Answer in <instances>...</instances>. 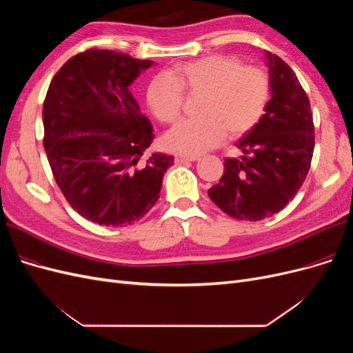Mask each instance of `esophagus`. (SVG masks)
Listing matches in <instances>:
<instances>
[{"instance_id":"34e87169","label":"esophagus","mask_w":353,"mask_h":353,"mask_svg":"<svg viewBox=\"0 0 353 353\" xmlns=\"http://www.w3.org/2000/svg\"><path fill=\"white\" fill-rule=\"evenodd\" d=\"M199 160V156H187V154H175L176 163H185V162H196Z\"/></svg>"}]
</instances>
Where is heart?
Segmentation results:
<instances>
[{
	"mask_svg": "<svg viewBox=\"0 0 353 353\" xmlns=\"http://www.w3.org/2000/svg\"><path fill=\"white\" fill-rule=\"evenodd\" d=\"M184 90L200 95L199 119L176 123L165 137L169 150L197 156L227 137H239L261 121L271 97L268 74L228 56H209L160 73L147 88L148 109L163 123L183 112Z\"/></svg>",
	"mask_w": 353,
	"mask_h": 353,
	"instance_id": "1",
	"label": "heart"
}]
</instances>
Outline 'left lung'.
I'll return each mask as SVG.
<instances>
[{"instance_id": "8db88e82", "label": "left lung", "mask_w": 353, "mask_h": 353, "mask_svg": "<svg viewBox=\"0 0 353 353\" xmlns=\"http://www.w3.org/2000/svg\"><path fill=\"white\" fill-rule=\"evenodd\" d=\"M271 100L265 114L237 143L241 159H227L223 175L208 194L240 221L272 216L293 200L311 168L314 121L309 99L296 73L266 51Z\"/></svg>"}]
</instances>
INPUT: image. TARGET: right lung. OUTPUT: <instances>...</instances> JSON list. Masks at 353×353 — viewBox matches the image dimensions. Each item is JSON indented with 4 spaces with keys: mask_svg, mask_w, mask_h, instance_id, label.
I'll return each mask as SVG.
<instances>
[{
    "mask_svg": "<svg viewBox=\"0 0 353 353\" xmlns=\"http://www.w3.org/2000/svg\"><path fill=\"white\" fill-rule=\"evenodd\" d=\"M152 65L90 48L59 69L46 95L44 148L52 175L69 205L99 225L140 221L174 165L162 153L141 160L154 134L131 83Z\"/></svg>",
    "mask_w": 353,
    "mask_h": 353,
    "instance_id": "1",
    "label": "right lung"
}]
</instances>
